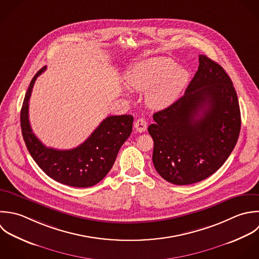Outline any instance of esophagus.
Wrapping results in <instances>:
<instances>
[{"instance_id": "34e87169", "label": "esophagus", "mask_w": 259, "mask_h": 259, "mask_svg": "<svg viewBox=\"0 0 259 259\" xmlns=\"http://www.w3.org/2000/svg\"><path fill=\"white\" fill-rule=\"evenodd\" d=\"M134 127L136 129L137 132H144L147 128V122L144 118H139L138 120H136L135 124H134Z\"/></svg>"}]
</instances>
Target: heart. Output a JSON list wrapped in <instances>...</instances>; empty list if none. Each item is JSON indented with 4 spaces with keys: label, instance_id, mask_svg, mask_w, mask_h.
Returning <instances> with one entry per match:
<instances>
[{
    "label": "heart",
    "instance_id": "1",
    "mask_svg": "<svg viewBox=\"0 0 259 259\" xmlns=\"http://www.w3.org/2000/svg\"><path fill=\"white\" fill-rule=\"evenodd\" d=\"M190 73L177 67L168 57H154L134 65L126 75L127 84L135 91H147L146 101L155 109L171 105L189 81Z\"/></svg>",
    "mask_w": 259,
    "mask_h": 259
}]
</instances>
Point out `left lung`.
Here are the masks:
<instances>
[{"instance_id": "obj_1", "label": "left lung", "mask_w": 259, "mask_h": 259, "mask_svg": "<svg viewBox=\"0 0 259 259\" xmlns=\"http://www.w3.org/2000/svg\"><path fill=\"white\" fill-rule=\"evenodd\" d=\"M199 68L185 95L153 114L148 127L156 171L178 186L216 172L234 149L241 127L238 98L224 68L199 55Z\"/></svg>"}]
</instances>
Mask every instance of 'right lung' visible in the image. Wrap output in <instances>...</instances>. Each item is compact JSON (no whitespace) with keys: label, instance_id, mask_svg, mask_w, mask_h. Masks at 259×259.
I'll return each mask as SVG.
<instances>
[{"label":"right lung","instance_id":"obj_1","mask_svg":"<svg viewBox=\"0 0 259 259\" xmlns=\"http://www.w3.org/2000/svg\"><path fill=\"white\" fill-rule=\"evenodd\" d=\"M45 69L43 66L32 78L21 109V130L27 149L38 166L54 181L74 188L95 186L111 170L121 146L132 132L133 117H107L83 143L73 149L46 147L33 133L28 115L34 82Z\"/></svg>","mask_w":259,"mask_h":259}]
</instances>
